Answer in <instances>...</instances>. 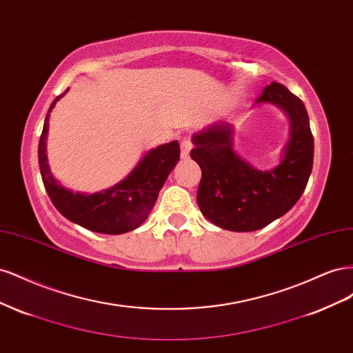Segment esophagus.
<instances>
[{
    "label": "esophagus",
    "mask_w": 353,
    "mask_h": 353,
    "mask_svg": "<svg viewBox=\"0 0 353 353\" xmlns=\"http://www.w3.org/2000/svg\"><path fill=\"white\" fill-rule=\"evenodd\" d=\"M191 147H193V144H191V141L188 140V138H183V141H181V157L188 159L190 152H191Z\"/></svg>",
    "instance_id": "esophagus-1"
}]
</instances>
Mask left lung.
I'll return each instance as SVG.
<instances>
[{"mask_svg":"<svg viewBox=\"0 0 353 353\" xmlns=\"http://www.w3.org/2000/svg\"><path fill=\"white\" fill-rule=\"evenodd\" d=\"M274 104L287 116L288 140L280 162L261 170L234 150V126L215 122L193 135L190 156L201 169L197 203L203 216L237 232L261 230L301 199L314 163V137L301 99L284 85H266L253 105Z\"/></svg>","mask_w":353,"mask_h":353,"instance_id":"1","label":"left lung"}]
</instances>
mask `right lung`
Returning <instances> with one entry per match:
<instances>
[{"mask_svg": "<svg viewBox=\"0 0 353 353\" xmlns=\"http://www.w3.org/2000/svg\"><path fill=\"white\" fill-rule=\"evenodd\" d=\"M68 91L51 103L42 128L38 145L42 183L52 205L69 221L100 234L117 236L130 232L140 227L150 215L160 188L178 163L179 144L178 141H170L145 152L131 172L109 188L92 194L78 191L73 193L52 176L47 157L50 113Z\"/></svg>", "mask_w": 353, "mask_h": 353, "instance_id": "add662e5", "label": "right lung"}]
</instances>
